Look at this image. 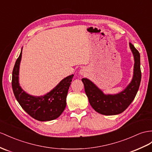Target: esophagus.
Segmentation results:
<instances>
[{
    "instance_id": "obj_1",
    "label": "esophagus",
    "mask_w": 152,
    "mask_h": 152,
    "mask_svg": "<svg viewBox=\"0 0 152 152\" xmlns=\"http://www.w3.org/2000/svg\"><path fill=\"white\" fill-rule=\"evenodd\" d=\"M80 75H84L85 74V70L84 69H81L80 71Z\"/></svg>"
}]
</instances>
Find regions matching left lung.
Returning a JSON list of instances; mask_svg holds the SVG:
<instances>
[{"mask_svg": "<svg viewBox=\"0 0 152 152\" xmlns=\"http://www.w3.org/2000/svg\"><path fill=\"white\" fill-rule=\"evenodd\" d=\"M129 45L135 61L134 75L131 82L123 91L114 95L104 94L91 80L81 79L91 107L101 114L112 115L122 113L133 102L137 94L141 80L140 54L131 43Z\"/></svg>", "mask_w": 152, "mask_h": 152, "instance_id": "obj_1", "label": "left lung"}]
</instances>
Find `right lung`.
Returning <instances> with one entry per match:
<instances>
[{"label":"right lung","instance_id":"obj_1","mask_svg":"<svg viewBox=\"0 0 152 152\" xmlns=\"http://www.w3.org/2000/svg\"><path fill=\"white\" fill-rule=\"evenodd\" d=\"M22 50L15 62L12 74V88L20 105L33 118L40 121L54 120L59 117L66 107V98L73 75L65 77L52 91L42 96L29 95L19 85V67Z\"/></svg>","mask_w":152,"mask_h":152}]
</instances>
